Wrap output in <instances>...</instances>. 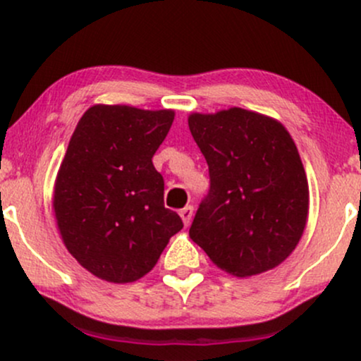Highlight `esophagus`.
I'll return each instance as SVG.
<instances>
[{
  "instance_id": "34e87169",
  "label": "esophagus",
  "mask_w": 361,
  "mask_h": 361,
  "mask_svg": "<svg viewBox=\"0 0 361 361\" xmlns=\"http://www.w3.org/2000/svg\"><path fill=\"white\" fill-rule=\"evenodd\" d=\"M180 217H181V221H183L185 226H188V224L192 222V219H193V207L186 205L185 209H181L180 210Z\"/></svg>"
}]
</instances>
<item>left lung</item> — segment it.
<instances>
[{"mask_svg":"<svg viewBox=\"0 0 361 361\" xmlns=\"http://www.w3.org/2000/svg\"><path fill=\"white\" fill-rule=\"evenodd\" d=\"M188 127L209 164L210 190L190 238L234 276L273 270L292 255L309 215V183L279 120L233 106L192 114Z\"/></svg>","mask_w":361,"mask_h":361,"instance_id":"obj_1","label":"left lung"}]
</instances>
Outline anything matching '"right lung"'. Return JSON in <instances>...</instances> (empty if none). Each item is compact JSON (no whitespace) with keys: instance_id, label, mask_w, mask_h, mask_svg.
Segmentation results:
<instances>
[{"instance_id":"obj_1","label":"right lung","mask_w":361,"mask_h":361,"mask_svg":"<svg viewBox=\"0 0 361 361\" xmlns=\"http://www.w3.org/2000/svg\"><path fill=\"white\" fill-rule=\"evenodd\" d=\"M173 120V110L93 105L74 128L52 209L64 246L98 279H142L183 227L152 164Z\"/></svg>"}]
</instances>
